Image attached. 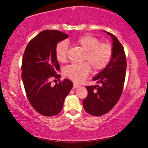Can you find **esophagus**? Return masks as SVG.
Instances as JSON below:
<instances>
[{
	"label": "esophagus",
	"mask_w": 148,
	"mask_h": 148,
	"mask_svg": "<svg viewBox=\"0 0 148 148\" xmlns=\"http://www.w3.org/2000/svg\"><path fill=\"white\" fill-rule=\"evenodd\" d=\"M79 87V85H77V84L74 83V86H73V89H76L77 87Z\"/></svg>",
	"instance_id": "34e87169"
}]
</instances>
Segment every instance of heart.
<instances>
[{
  "instance_id": "1",
  "label": "heart",
  "mask_w": 148,
  "mask_h": 148,
  "mask_svg": "<svg viewBox=\"0 0 148 148\" xmlns=\"http://www.w3.org/2000/svg\"><path fill=\"white\" fill-rule=\"evenodd\" d=\"M74 44L86 51L84 60L87 62L72 64L64 68V76L76 83H82L86 79L91 71V67L95 72L101 71L111 61L113 54L111 44L101 42L97 37L90 34L83 35L75 40ZM68 52L69 47L65 42H60L56 45L55 54L59 62L67 61Z\"/></svg>"
}]
</instances>
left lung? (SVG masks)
<instances>
[{"instance_id":"1","label":"left lung","mask_w":148,"mask_h":148,"mask_svg":"<svg viewBox=\"0 0 148 148\" xmlns=\"http://www.w3.org/2000/svg\"><path fill=\"white\" fill-rule=\"evenodd\" d=\"M113 40V54L111 61L93 80L102 86H86L88 95L83 101L84 108L94 116H102L110 112L121 96L123 90L127 61L124 48L114 34L106 32Z\"/></svg>"}]
</instances>
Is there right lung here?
Segmentation results:
<instances>
[{
  "mask_svg": "<svg viewBox=\"0 0 148 148\" xmlns=\"http://www.w3.org/2000/svg\"><path fill=\"white\" fill-rule=\"evenodd\" d=\"M69 36L61 31L45 30L29 42L21 64V77L30 104L45 116L58 114L73 84L69 79L60 81L53 87L51 77L60 78V66L55 49L56 45Z\"/></svg>",
  "mask_w": 148,
  "mask_h": 148,
  "instance_id": "obj_1",
  "label": "right lung"
}]
</instances>
